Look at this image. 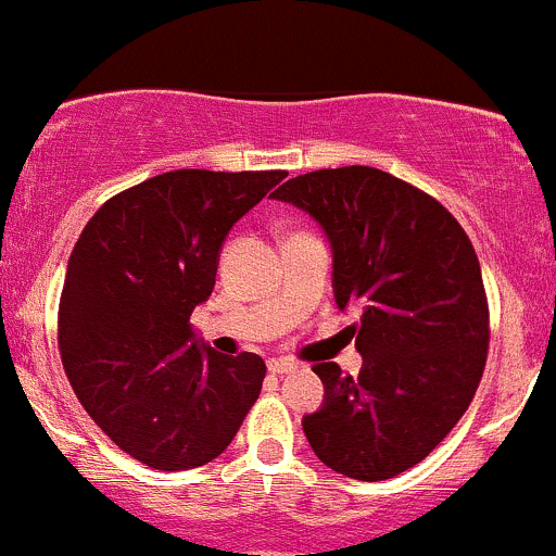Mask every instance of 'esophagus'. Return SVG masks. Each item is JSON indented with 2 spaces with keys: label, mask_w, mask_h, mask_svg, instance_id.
<instances>
[{
  "label": "esophagus",
  "mask_w": 556,
  "mask_h": 556,
  "mask_svg": "<svg viewBox=\"0 0 556 556\" xmlns=\"http://www.w3.org/2000/svg\"><path fill=\"white\" fill-rule=\"evenodd\" d=\"M267 370L276 372V376H286V372H294L296 365L291 359H270L267 362Z\"/></svg>",
  "instance_id": "esophagus-1"
}]
</instances>
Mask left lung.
<instances>
[{"label":"left lung","instance_id":"obj_1","mask_svg":"<svg viewBox=\"0 0 556 556\" xmlns=\"http://www.w3.org/2000/svg\"><path fill=\"white\" fill-rule=\"evenodd\" d=\"M276 200L305 211L332 249L340 311H359V376L313 367L321 408L302 419L313 454L356 481L419 465L463 414L486 365L489 311L470 238L416 186L376 167L316 169Z\"/></svg>","mask_w":556,"mask_h":556}]
</instances>
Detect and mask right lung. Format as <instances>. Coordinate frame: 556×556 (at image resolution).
Wrapping results in <instances>:
<instances>
[{
  "label": "right lung",
  "mask_w": 556,
  "mask_h": 556,
  "mask_svg": "<svg viewBox=\"0 0 556 556\" xmlns=\"http://www.w3.org/2000/svg\"><path fill=\"white\" fill-rule=\"evenodd\" d=\"M283 169H175L104 202L75 243L59 305L64 370L129 457L189 470L232 443L265 381L262 356L202 343L191 311L216 286L229 229Z\"/></svg>",
  "instance_id": "1"
}]
</instances>
